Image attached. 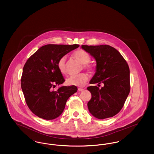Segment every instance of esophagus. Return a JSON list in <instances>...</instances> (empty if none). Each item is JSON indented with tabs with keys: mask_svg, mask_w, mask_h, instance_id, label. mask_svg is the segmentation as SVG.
<instances>
[{
	"mask_svg": "<svg viewBox=\"0 0 154 154\" xmlns=\"http://www.w3.org/2000/svg\"><path fill=\"white\" fill-rule=\"evenodd\" d=\"M83 90H84V89H82V88H78V91H83Z\"/></svg>",
	"mask_w": 154,
	"mask_h": 154,
	"instance_id": "obj_1",
	"label": "esophagus"
}]
</instances>
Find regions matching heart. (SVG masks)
Masks as SVG:
<instances>
[{
	"label": "heart",
	"mask_w": 154,
	"mask_h": 154,
	"mask_svg": "<svg viewBox=\"0 0 154 154\" xmlns=\"http://www.w3.org/2000/svg\"><path fill=\"white\" fill-rule=\"evenodd\" d=\"M74 58L79 60L81 64H83L82 67L91 73L94 72V67L89 64L91 61V57L88 52L84 50L79 49L73 53ZM66 57H62L59 59L57 66L59 72L62 74L66 73ZM89 75L87 73H82L78 74H74L69 77L66 80V83L69 85H74L81 87L84 85L88 80Z\"/></svg>",
	"instance_id": "obj_1"
}]
</instances>
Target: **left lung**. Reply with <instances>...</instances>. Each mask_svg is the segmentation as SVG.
Here are the masks:
<instances>
[{"mask_svg":"<svg viewBox=\"0 0 154 154\" xmlns=\"http://www.w3.org/2000/svg\"><path fill=\"white\" fill-rule=\"evenodd\" d=\"M96 61V72L91 84L103 83L101 88L89 86L92 97L88 102L89 112L98 119L112 117L122 109L130 92L129 67L122 55L109 45H82Z\"/></svg>","mask_w":154,"mask_h":154,"instance_id":"1","label":"left lung"}]
</instances>
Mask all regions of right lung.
I'll list each match as a JSON object with an SVG mask.
<instances>
[{"mask_svg":"<svg viewBox=\"0 0 154 154\" xmlns=\"http://www.w3.org/2000/svg\"><path fill=\"white\" fill-rule=\"evenodd\" d=\"M79 47V44H47L40 47L26 60L23 68L21 88L30 110L47 120L59 117L69 97L77 92L76 86H63L65 82L57 66L59 59Z\"/></svg>","mask_w":154,"mask_h":154,"instance_id":"add662e5","label":"right lung"}]
</instances>
